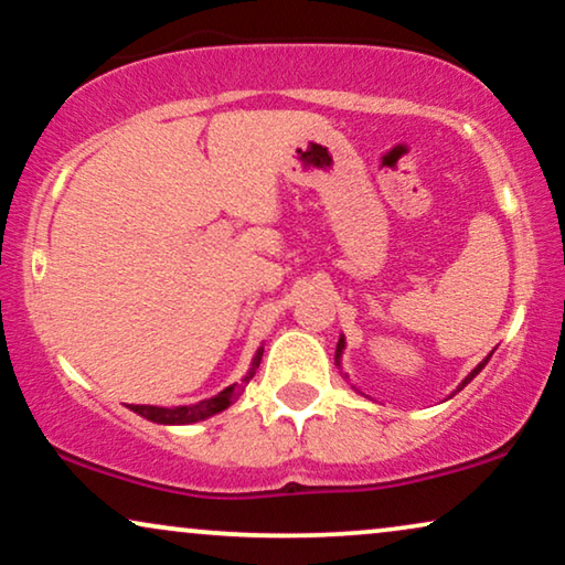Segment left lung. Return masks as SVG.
<instances>
[{"label": "left lung", "instance_id": "1", "mask_svg": "<svg viewBox=\"0 0 565 565\" xmlns=\"http://www.w3.org/2000/svg\"><path fill=\"white\" fill-rule=\"evenodd\" d=\"M343 351H345V338L341 335V338H338V345H335V364H338V366H341V356H343ZM488 359H491V353H488V356H486L483 361H480V364L476 366V370H472V372L468 374V377H465V380L460 382V385H457L455 393H460V390H462L465 385H468V382H470L472 377H476V374H480V370H483V366L488 364ZM455 393H452V395H455ZM452 395H449V397H452Z\"/></svg>", "mask_w": 565, "mask_h": 565}]
</instances>
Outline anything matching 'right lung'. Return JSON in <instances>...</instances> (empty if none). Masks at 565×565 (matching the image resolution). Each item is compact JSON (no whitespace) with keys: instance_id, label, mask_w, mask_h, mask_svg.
I'll list each match as a JSON object with an SVG mask.
<instances>
[{"instance_id":"1","label":"right lung","mask_w":565,"mask_h":565,"mask_svg":"<svg viewBox=\"0 0 565 565\" xmlns=\"http://www.w3.org/2000/svg\"><path fill=\"white\" fill-rule=\"evenodd\" d=\"M260 359H263V345L258 351H255V356L250 361V370L239 382L235 385L224 387L222 393H216L214 397H206V401H199L193 405H178V408H160V405H131L134 413H139L141 418L152 420V424H164V426H188V424H199V420H206L216 416V413H222L224 408H230L232 403L237 401L239 393H243L247 382L253 380L255 370L260 366Z\"/></svg>"}]
</instances>
